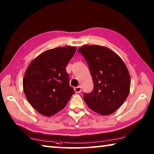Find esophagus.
<instances>
[{"label":"esophagus","instance_id":"esophagus-1","mask_svg":"<svg viewBox=\"0 0 154 154\" xmlns=\"http://www.w3.org/2000/svg\"><path fill=\"white\" fill-rule=\"evenodd\" d=\"M74 90H75V93L78 94V93H80V92H81V91H82V88H81L80 86L75 87V88H74Z\"/></svg>","mask_w":154,"mask_h":154}]
</instances>
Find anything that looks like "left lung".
<instances>
[{"mask_svg": "<svg viewBox=\"0 0 154 154\" xmlns=\"http://www.w3.org/2000/svg\"><path fill=\"white\" fill-rule=\"evenodd\" d=\"M77 51L88 63L94 85L92 92L84 93L85 102L91 110L102 116L114 113L130 92V77L126 64L106 47L87 45Z\"/></svg>", "mask_w": 154, "mask_h": 154, "instance_id": "obj_1", "label": "left lung"}]
</instances>
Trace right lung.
<instances>
[{
    "label": "right lung",
    "instance_id": "obj_1",
    "mask_svg": "<svg viewBox=\"0 0 154 154\" xmlns=\"http://www.w3.org/2000/svg\"><path fill=\"white\" fill-rule=\"evenodd\" d=\"M76 47H60L43 52L30 62L23 79L29 103L45 116H54L66 105L75 91L66 67Z\"/></svg>",
    "mask_w": 154,
    "mask_h": 154
}]
</instances>
